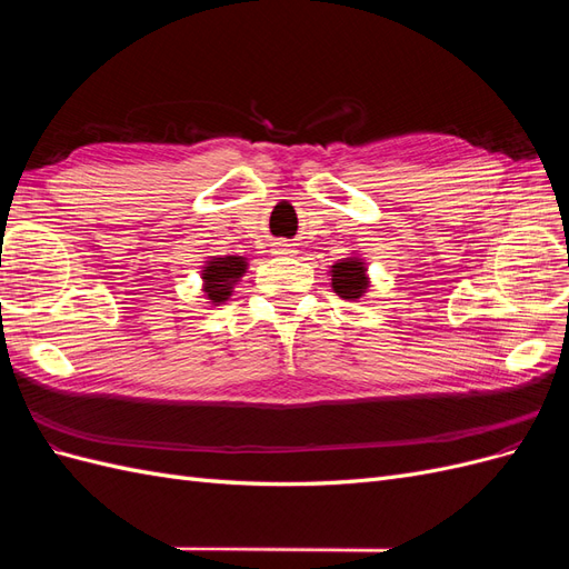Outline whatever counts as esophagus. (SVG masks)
I'll return each instance as SVG.
<instances>
[{
  "mask_svg": "<svg viewBox=\"0 0 569 569\" xmlns=\"http://www.w3.org/2000/svg\"><path fill=\"white\" fill-rule=\"evenodd\" d=\"M272 253H278V256H295V253H299V249H297V244L287 242V239H278V242H272Z\"/></svg>",
  "mask_w": 569,
  "mask_h": 569,
  "instance_id": "1",
  "label": "esophagus"
}]
</instances>
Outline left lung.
<instances>
[{"instance_id":"1","label":"left lung","mask_w":569,"mask_h":569,"mask_svg":"<svg viewBox=\"0 0 569 569\" xmlns=\"http://www.w3.org/2000/svg\"><path fill=\"white\" fill-rule=\"evenodd\" d=\"M330 274H332V289L341 299L358 301L360 297H366L370 278H368V268L363 258L358 256L341 258L339 263L332 266Z\"/></svg>"}]
</instances>
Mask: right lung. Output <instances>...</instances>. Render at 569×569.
I'll use <instances>...</instances> for the list:
<instances>
[{"mask_svg": "<svg viewBox=\"0 0 569 569\" xmlns=\"http://www.w3.org/2000/svg\"><path fill=\"white\" fill-rule=\"evenodd\" d=\"M244 256H211L201 270V289L211 306L226 303L232 297L234 284L247 272Z\"/></svg>", "mask_w": 569, "mask_h": 569, "instance_id": "obj_1", "label": "right lung"}]
</instances>
